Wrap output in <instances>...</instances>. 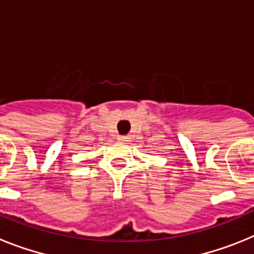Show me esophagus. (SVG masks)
Instances as JSON below:
<instances>
[{
    "mask_svg": "<svg viewBox=\"0 0 254 254\" xmlns=\"http://www.w3.org/2000/svg\"><path fill=\"white\" fill-rule=\"evenodd\" d=\"M118 140L122 141V142H126V141L129 140V136H120V137H118Z\"/></svg>",
    "mask_w": 254,
    "mask_h": 254,
    "instance_id": "34e87169",
    "label": "esophagus"
}]
</instances>
